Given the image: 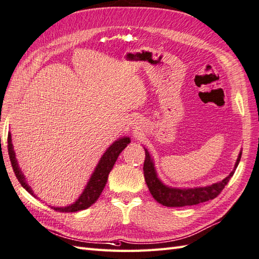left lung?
<instances>
[{
  "label": "left lung",
  "mask_w": 259,
  "mask_h": 259,
  "mask_svg": "<svg viewBox=\"0 0 259 259\" xmlns=\"http://www.w3.org/2000/svg\"><path fill=\"white\" fill-rule=\"evenodd\" d=\"M240 158H242V153H239L238 155V159L235 163V169L239 163ZM235 169H234V171L231 172L230 176L225 178L223 181L212 184L209 186H205V188L184 190L171 189L165 186L158 179L151 158H150L149 152L146 150V161H144L143 164V176L150 193H151L155 201L167 207H182L196 205V204L206 202L208 200H213V198L220 195L221 192L225 188V185L230 181V179L233 177Z\"/></svg>",
  "instance_id": "1"
}]
</instances>
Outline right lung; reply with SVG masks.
<instances>
[{"label":"right lung","instance_id":"1","mask_svg":"<svg viewBox=\"0 0 259 259\" xmlns=\"http://www.w3.org/2000/svg\"><path fill=\"white\" fill-rule=\"evenodd\" d=\"M128 143H130L129 138H122V139L113 142L111 146L108 148L105 154L102 155V158L100 159L99 163L97 167H96L92 178H90L85 191L82 192L80 197L78 198L74 204H71L70 206H67V207H52V208H54L55 211H58V212L70 213V212L80 211V209H85V208H88L89 206H92L93 204L98 200L102 190H104V188L106 186L108 176H109L111 169L113 167V165H115L119 154L121 153L122 150L128 146ZM8 149H9V155H10L12 167H13V171L15 173L17 180H19V182L21 183V185L24 189L28 191L31 194H33L31 188H29L27 183L25 182V179H24L22 172L20 171V167L17 165L13 146H12V142H11V135H9L8 137Z\"/></svg>","mask_w":259,"mask_h":259}]
</instances>
